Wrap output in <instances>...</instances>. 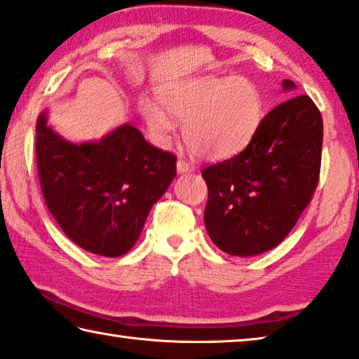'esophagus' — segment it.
Here are the masks:
<instances>
[{"instance_id": "34e87169", "label": "esophagus", "mask_w": 359, "mask_h": 359, "mask_svg": "<svg viewBox=\"0 0 359 359\" xmlns=\"http://www.w3.org/2000/svg\"><path fill=\"white\" fill-rule=\"evenodd\" d=\"M191 170H195V168H193L190 163L184 161V159H179V161H177V172H179V174L191 172Z\"/></svg>"}]
</instances>
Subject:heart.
Segmentation results:
<instances>
[{"label": "heart", "instance_id": "1", "mask_svg": "<svg viewBox=\"0 0 359 359\" xmlns=\"http://www.w3.org/2000/svg\"><path fill=\"white\" fill-rule=\"evenodd\" d=\"M159 107L140 102L147 126L168 140L184 124L187 145L204 159H226L240 153L257 133L264 118L260 88L246 76H193L159 89Z\"/></svg>", "mask_w": 359, "mask_h": 359}]
</instances>
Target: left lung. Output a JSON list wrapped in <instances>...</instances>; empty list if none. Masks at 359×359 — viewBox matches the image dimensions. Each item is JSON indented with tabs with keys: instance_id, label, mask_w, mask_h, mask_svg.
Listing matches in <instances>:
<instances>
[{
	"instance_id": "left-lung-1",
	"label": "left lung",
	"mask_w": 359,
	"mask_h": 359,
	"mask_svg": "<svg viewBox=\"0 0 359 359\" xmlns=\"http://www.w3.org/2000/svg\"><path fill=\"white\" fill-rule=\"evenodd\" d=\"M283 89L295 84L284 79ZM321 149L320 110L309 95H294L266 113L241 153L204 168V224L215 246L238 257L278 246L311 201Z\"/></svg>"
}]
</instances>
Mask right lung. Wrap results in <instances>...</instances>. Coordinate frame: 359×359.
<instances>
[{
  "label": "right lung",
  "mask_w": 359,
  "mask_h": 359,
  "mask_svg": "<svg viewBox=\"0 0 359 359\" xmlns=\"http://www.w3.org/2000/svg\"><path fill=\"white\" fill-rule=\"evenodd\" d=\"M177 158L149 144L133 124L99 142L73 144L36 119V166L49 212L84 251L119 257L174 180Z\"/></svg>",
  "instance_id": "obj_1"
}]
</instances>
